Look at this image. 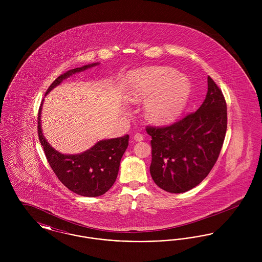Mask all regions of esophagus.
Segmentation results:
<instances>
[{
  "label": "esophagus",
  "mask_w": 262,
  "mask_h": 262,
  "mask_svg": "<svg viewBox=\"0 0 262 262\" xmlns=\"http://www.w3.org/2000/svg\"><path fill=\"white\" fill-rule=\"evenodd\" d=\"M134 139H135L136 141H142V140L144 139V137H143V135H141V134H137V135L134 136Z\"/></svg>",
  "instance_id": "esophagus-1"
}]
</instances>
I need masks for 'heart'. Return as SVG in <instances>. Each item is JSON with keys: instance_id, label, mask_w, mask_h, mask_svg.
Segmentation results:
<instances>
[{"instance_id": "b5f03b06", "label": "heart", "mask_w": 262, "mask_h": 262, "mask_svg": "<svg viewBox=\"0 0 262 262\" xmlns=\"http://www.w3.org/2000/svg\"><path fill=\"white\" fill-rule=\"evenodd\" d=\"M128 96L134 101L148 98L146 116L152 123L166 125L184 110L189 95L187 78L167 68H146L130 76Z\"/></svg>"}]
</instances>
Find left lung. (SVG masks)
<instances>
[{"instance_id": "8db88e82", "label": "left lung", "mask_w": 262, "mask_h": 262, "mask_svg": "<svg viewBox=\"0 0 262 262\" xmlns=\"http://www.w3.org/2000/svg\"><path fill=\"white\" fill-rule=\"evenodd\" d=\"M206 98L195 112L172 125H147L152 137L150 174L164 190L182 193L207 177L217 161L227 130V104L210 76Z\"/></svg>"}]
</instances>
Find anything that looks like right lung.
<instances>
[{"label": "right lung", "mask_w": 262, "mask_h": 262, "mask_svg": "<svg viewBox=\"0 0 262 262\" xmlns=\"http://www.w3.org/2000/svg\"><path fill=\"white\" fill-rule=\"evenodd\" d=\"M96 64L92 63L68 71L52 82L46 94L67 77ZM40 115L41 106L38 111V137L53 172L62 185L76 194L88 198L99 196L107 192L117 179L121 159L128 146V135L101 140L81 154L63 155L52 148L43 137Z\"/></svg>", "instance_id": "1"}]
</instances>
